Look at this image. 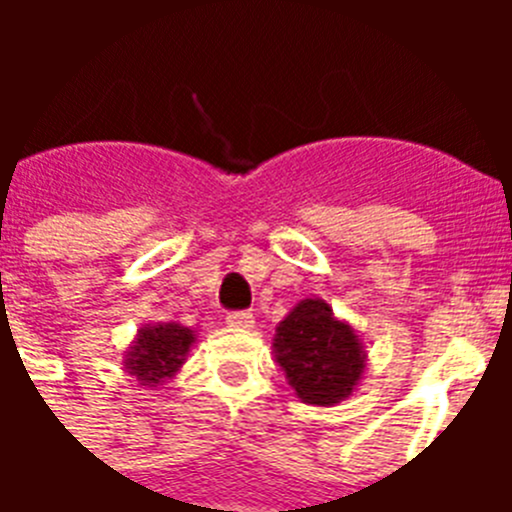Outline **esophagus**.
Returning <instances> with one entry per match:
<instances>
[{
    "instance_id": "1",
    "label": "esophagus",
    "mask_w": 512,
    "mask_h": 512,
    "mask_svg": "<svg viewBox=\"0 0 512 512\" xmlns=\"http://www.w3.org/2000/svg\"><path fill=\"white\" fill-rule=\"evenodd\" d=\"M225 323L230 325V328H253V312H228V318H225Z\"/></svg>"
}]
</instances>
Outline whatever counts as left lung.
Returning a JSON list of instances; mask_svg holds the SVG:
<instances>
[{
  "mask_svg": "<svg viewBox=\"0 0 512 512\" xmlns=\"http://www.w3.org/2000/svg\"><path fill=\"white\" fill-rule=\"evenodd\" d=\"M271 348L289 387L315 408H333L364 379L366 351L359 333L320 297H307L287 312Z\"/></svg>",
  "mask_w": 512,
  "mask_h": 512,
  "instance_id": "left-lung-1",
  "label": "left lung"
}]
</instances>
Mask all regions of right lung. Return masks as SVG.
Listing matches in <instances>:
<instances>
[{
	"mask_svg": "<svg viewBox=\"0 0 512 512\" xmlns=\"http://www.w3.org/2000/svg\"><path fill=\"white\" fill-rule=\"evenodd\" d=\"M194 343H197V330L187 328V325H140L122 354V369L135 377L143 390H156L182 369Z\"/></svg>",
	"mask_w": 512,
	"mask_h": 512,
	"instance_id": "obj_1",
	"label": "right lung"
}]
</instances>
